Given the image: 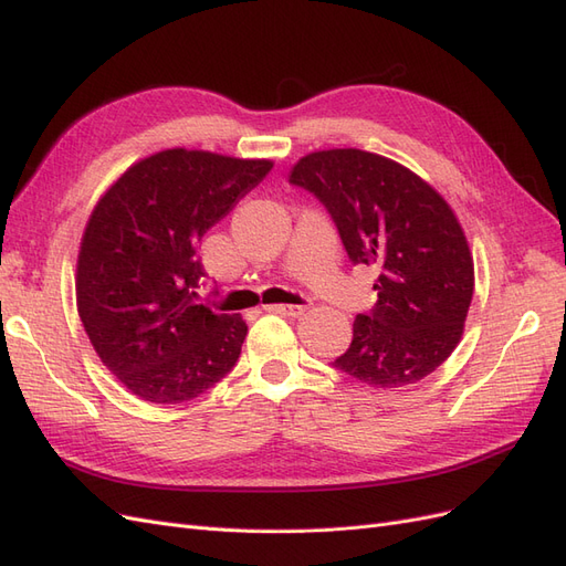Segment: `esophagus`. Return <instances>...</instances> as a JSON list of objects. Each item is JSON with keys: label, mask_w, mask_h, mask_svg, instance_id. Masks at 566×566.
I'll return each instance as SVG.
<instances>
[{"label": "esophagus", "mask_w": 566, "mask_h": 566, "mask_svg": "<svg viewBox=\"0 0 566 566\" xmlns=\"http://www.w3.org/2000/svg\"><path fill=\"white\" fill-rule=\"evenodd\" d=\"M266 312H273V314H281V316H290V318H297L304 314L306 306L304 304H269L264 306Z\"/></svg>", "instance_id": "34e87169"}]
</instances>
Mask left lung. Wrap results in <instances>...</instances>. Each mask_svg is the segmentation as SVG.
I'll use <instances>...</instances> for the list:
<instances>
[{"mask_svg": "<svg viewBox=\"0 0 566 566\" xmlns=\"http://www.w3.org/2000/svg\"><path fill=\"white\" fill-rule=\"evenodd\" d=\"M290 184L325 205L354 264L378 271V302L356 316L335 366L382 389L434 373L458 347L474 290L472 252L451 205L408 167L358 148L310 153Z\"/></svg>", "mask_w": 566, "mask_h": 566, "instance_id": "left-lung-1", "label": "left lung"}]
</instances>
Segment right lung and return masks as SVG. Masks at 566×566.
I'll use <instances>...</instances> for the list:
<instances>
[{
  "label": "right lung",
  "mask_w": 566,
  "mask_h": 566,
  "mask_svg": "<svg viewBox=\"0 0 566 566\" xmlns=\"http://www.w3.org/2000/svg\"><path fill=\"white\" fill-rule=\"evenodd\" d=\"M271 167L167 148L134 163L92 210L77 312L101 361L139 399L191 401L235 366L248 325L198 304V245Z\"/></svg>",
  "instance_id": "add662e5"
}]
</instances>
